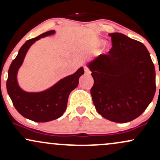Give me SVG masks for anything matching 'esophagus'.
Wrapping results in <instances>:
<instances>
[{"label":"esophagus","instance_id":"34e87169","mask_svg":"<svg viewBox=\"0 0 160 160\" xmlns=\"http://www.w3.org/2000/svg\"><path fill=\"white\" fill-rule=\"evenodd\" d=\"M84 71H85V73L86 74H91V71H90V70H89V68H86V67H85L84 68Z\"/></svg>","mask_w":160,"mask_h":160}]
</instances>
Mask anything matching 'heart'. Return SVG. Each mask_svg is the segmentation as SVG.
<instances>
[{"label": "heart", "instance_id": "b5f03b06", "mask_svg": "<svg viewBox=\"0 0 160 160\" xmlns=\"http://www.w3.org/2000/svg\"><path fill=\"white\" fill-rule=\"evenodd\" d=\"M104 43V40H97V42H96V44L98 45V46H99V45H101V44H102V43Z\"/></svg>", "mask_w": 160, "mask_h": 160}]
</instances>
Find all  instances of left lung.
<instances>
[{
	"instance_id": "1",
	"label": "left lung",
	"mask_w": 160,
	"mask_h": 160,
	"mask_svg": "<svg viewBox=\"0 0 160 160\" xmlns=\"http://www.w3.org/2000/svg\"><path fill=\"white\" fill-rule=\"evenodd\" d=\"M112 48L88 63L94 84L91 95L104 118L128 122L138 117L156 92L155 67L146 47L120 33L108 34Z\"/></svg>"
}]
</instances>
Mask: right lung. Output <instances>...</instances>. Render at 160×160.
Masks as SVG:
<instances>
[{"label": "right lung", "instance_id": "obj_1", "mask_svg": "<svg viewBox=\"0 0 160 160\" xmlns=\"http://www.w3.org/2000/svg\"><path fill=\"white\" fill-rule=\"evenodd\" d=\"M55 32L53 30L49 31L27 40L20 48L8 71L7 90L14 107L22 116L34 122H49L62 117L67 108L70 93L78 86L80 77L84 74L83 68H80L74 74L61 79L50 88L42 92H25L20 88L17 74L28 50L37 40L52 35Z\"/></svg>", "mask_w": 160, "mask_h": 160}]
</instances>
